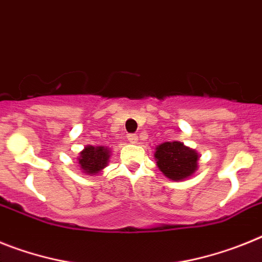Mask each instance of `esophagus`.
Instances as JSON below:
<instances>
[{"label":"esophagus","mask_w":262,"mask_h":262,"mask_svg":"<svg viewBox=\"0 0 262 262\" xmlns=\"http://www.w3.org/2000/svg\"><path fill=\"white\" fill-rule=\"evenodd\" d=\"M128 141L130 144H137L138 142V137L136 134H128Z\"/></svg>","instance_id":"34e87169"}]
</instances>
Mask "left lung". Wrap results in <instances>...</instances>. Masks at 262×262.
Here are the masks:
<instances>
[{
  "mask_svg": "<svg viewBox=\"0 0 262 262\" xmlns=\"http://www.w3.org/2000/svg\"><path fill=\"white\" fill-rule=\"evenodd\" d=\"M154 158L162 174L175 182L190 178L196 172L199 166V153L179 141L158 145Z\"/></svg>",
  "mask_w": 262,
  "mask_h": 262,
  "instance_id": "8db88e82",
  "label": "left lung"
}]
</instances>
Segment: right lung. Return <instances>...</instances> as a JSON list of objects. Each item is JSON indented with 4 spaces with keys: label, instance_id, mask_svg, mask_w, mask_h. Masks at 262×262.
I'll use <instances>...</instances> for the list:
<instances>
[{
    "label": "right lung",
    "instance_id": "add662e5",
    "mask_svg": "<svg viewBox=\"0 0 262 262\" xmlns=\"http://www.w3.org/2000/svg\"><path fill=\"white\" fill-rule=\"evenodd\" d=\"M111 149L106 146H92L87 145L79 153L77 163L84 174L96 175L103 169H105L111 158Z\"/></svg>",
    "mask_w": 262,
    "mask_h": 262
}]
</instances>
